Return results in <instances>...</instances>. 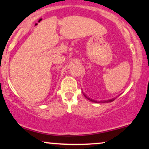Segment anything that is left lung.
Here are the masks:
<instances>
[{
	"instance_id": "8db88e82",
	"label": "left lung",
	"mask_w": 149,
	"mask_h": 149,
	"mask_svg": "<svg viewBox=\"0 0 149 149\" xmlns=\"http://www.w3.org/2000/svg\"><path fill=\"white\" fill-rule=\"evenodd\" d=\"M83 95H84L85 97H86V99H88V100H90V101H91V102H95V103H97V101H95V100H92V99H91H91H90V98H88V97H87L86 95H85L84 93H83ZM116 97H114V98H112V99H111V100H106V101H104V102H103V103H108V102H113V101H114V100H116Z\"/></svg>"
}]
</instances>
